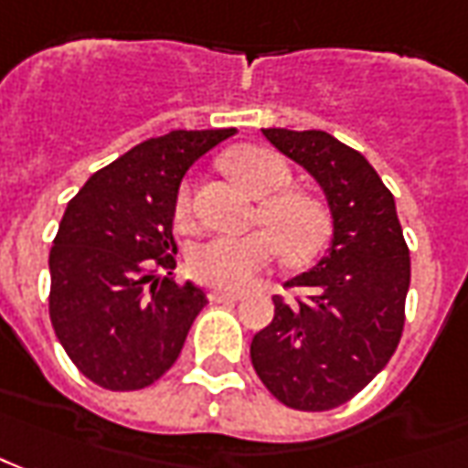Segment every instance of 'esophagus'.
Segmentation results:
<instances>
[{
    "label": "esophagus",
    "mask_w": 468,
    "mask_h": 468,
    "mask_svg": "<svg viewBox=\"0 0 468 468\" xmlns=\"http://www.w3.org/2000/svg\"><path fill=\"white\" fill-rule=\"evenodd\" d=\"M208 299L213 303H237V301H241V296L239 293H227V291H211Z\"/></svg>",
    "instance_id": "esophagus-1"
}]
</instances>
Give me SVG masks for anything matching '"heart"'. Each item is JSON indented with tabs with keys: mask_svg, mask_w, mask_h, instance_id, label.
Listing matches in <instances>:
<instances>
[{
	"mask_svg": "<svg viewBox=\"0 0 468 468\" xmlns=\"http://www.w3.org/2000/svg\"><path fill=\"white\" fill-rule=\"evenodd\" d=\"M224 165L231 177L260 203L257 224L268 231L241 237H211L200 241L187 255V271L197 283L216 291H244L265 271L275 250L285 262H306L327 244L329 213L322 200L309 193L291 190L293 172L283 156L265 146H244L227 154ZM193 190L183 185L177 196V218H187Z\"/></svg>",
	"mask_w": 468,
	"mask_h": 468,
	"instance_id": "1",
	"label": "heart"
}]
</instances>
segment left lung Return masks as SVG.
<instances>
[{
    "instance_id": "8db88e82",
    "label": "left lung",
    "mask_w": 468,
    "mask_h": 468,
    "mask_svg": "<svg viewBox=\"0 0 468 468\" xmlns=\"http://www.w3.org/2000/svg\"><path fill=\"white\" fill-rule=\"evenodd\" d=\"M327 196L335 237L314 271L272 296L275 316L252 340L260 381L278 402L327 412L371 384L402 340L410 247L394 196L366 156L324 131L262 128Z\"/></svg>"
}]
</instances>
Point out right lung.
<instances>
[{
    "mask_svg": "<svg viewBox=\"0 0 468 468\" xmlns=\"http://www.w3.org/2000/svg\"><path fill=\"white\" fill-rule=\"evenodd\" d=\"M234 133L144 141L69 200L48 257V314L66 356L97 387L136 391L162 378L208 303L203 288L172 275V218L185 172Z\"/></svg>",
    "mask_w": 468,
    "mask_h": 468,
    "instance_id": "right-lung-1",
    "label": "right lung"
}]
</instances>
